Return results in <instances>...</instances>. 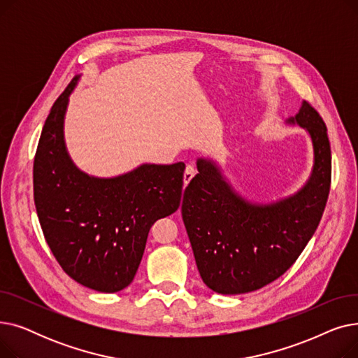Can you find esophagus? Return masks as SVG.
I'll use <instances>...</instances> for the list:
<instances>
[{
    "label": "esophagus",
    "mask_w": 358,
    "mask_h": 358,
    "mask_svg": "<svg viewBox=\"0 0 358 358\" xmlns=\"http://www.w3.org/2000/svg\"><path fill=\"white\" fill-rule=\"evenodd\" d=\"M194 176H196V168L193 165H187L185 166V171H184V184L185 185L189 184L193 180Z\"/></svg>",
    "instance_id": "34e87169"
}]
</instances>
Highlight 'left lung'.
Listing matches in <instances>:
<instances>
[{"instance_id": "obj_1", "label": "left lung", "mask_w": 358, "mask_h": 358, "mask_svg": "<svg viewBox=\"0 0 358 358\" xmlns=\"http://www.w3.org/2000/svg\"><path fill=\"white\" fill-rule=\"evenodd\" d=\"M289 123L312 138L313 171L302 190L271 204H251L223 180L217 166L199 159L185 187L181 213L204 285L220 294L258 290L283 275L302 254L324 215L331 189L327 124L303 101Z\"/></svg>"}]
</instances>
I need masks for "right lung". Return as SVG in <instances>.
Here are the masks:
<instances>
[{"label": "right lung", "instance_id": "1", "mask_svg": "<svg viewBox=\"0 0 358 358\" xmlns=\"http://www.w3.org/2000/svg\"><path fill=\"white\" fill-rule=\"evenodd\" d=\"M77 81L45 122L33 162L34 204L62 270L85 287L115 293L135 278L150 227L178 209L185 165L145 164L116 178L80 171L64 142V115Z\"/></svg>", "mask_w": 358, "mask_h": 358}]
</instances>
